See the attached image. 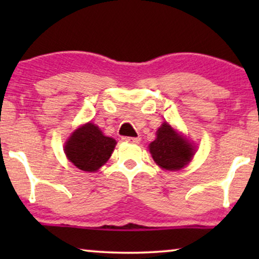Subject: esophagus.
<instances>
[{
    "mask_svg": "<svg viewBox=\"0 0 259 259\" xmlns=\"http://www.w3.org/2000/svg\"><path fill=\"white\" fill-rule=\"evenodd\" d=\"M123 141L130 144H139L140 143V138H132V137H123L122 138Z\"/></svg>",
    "mask_w": 259,
    "mask_h": 259,
    "instance_id": "obj_1",
    "label": "esophagus"
}]
</instances>
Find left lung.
Here are the masks:
<instances>
[{"mask_svg": "<svg viewBox=\"0 0 259 259\" xmlns=\"http://www.w3.org/2000/svg\"><path fill=\"white\" fill-rule=\"evenodd\" d=\"M155 164L166 171H179L192 160L196 147L167 122L157 131V138L150 144Z\"/></svg>", "mask_w": 259, "mask_h": 259, "instance_id": "obj_1", "label": "left lung"}]
</instances>
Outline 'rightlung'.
<instances>
[{"mask_svg":"<svg viewBox=\"0 0 259 259\" xmlns=\"http://www.w3.org/2000/svg\"><path fill=\"white\" fill-rule=\"evenodd\" d=\"M115 139L106 137L97 125L87 122L72 133L65 144L68 160L81 171L97 172L114 151Z\"/></svg>","mask_w":259,"mask_h":259,"instance_id":"1","label":"right lung"}]
</instances>
